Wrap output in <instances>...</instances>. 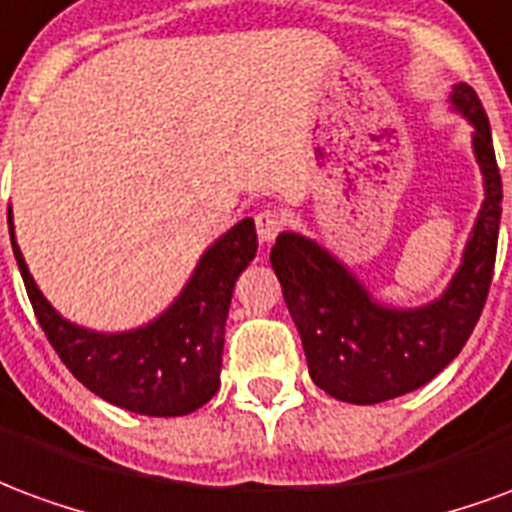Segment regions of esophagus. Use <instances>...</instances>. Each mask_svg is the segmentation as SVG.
Segmentation results:
<instances>
[{"label":"esophagus","mask_w":512,"mask_h":512,"mask_svg":"<svg viewBox=\"0 0 512 512\" xmlns=\"http://www.w3.org/2000/svg\"><path fill=\"white\" fill-rule=\"evenodd\" d=\"M255 227L257 235H260V241H263V244H271V241L285 230V219H282V213L279 211H260L255 216Z\"/></svg>","instance_id":"esophagus-1"}]
</instances>
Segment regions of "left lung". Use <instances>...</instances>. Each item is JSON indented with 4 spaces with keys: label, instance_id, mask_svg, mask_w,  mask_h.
I'll use <instances>...</instances> for the list:
<instances>
[{
    "label": "left lung",
    "instance_id": "1",
    "mask_svg": "<svg viewBox=\"0 0 512 512\" xmlns=\"http://www.w3.org/2000/svg\"><path fill=\"white\" fill-rule=\"evenodd\" d=\"M452 106L474 126L485 200L461 268L441 299L417 310H392L370 299L340 260L304 235L282 233L271 249L312 381L337 400L370 406L425 386L461 354L483 315L496 263L502 178L477 93L455 84Z\"/></svg>",
    "mask_w": 512,
    "mask_h": 512
}]
</instances>
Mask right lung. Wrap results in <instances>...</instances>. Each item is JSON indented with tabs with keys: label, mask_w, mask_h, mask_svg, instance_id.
Masks as SVG:
<instances>
[{
	"label": "right lung",
	"mask_w": 512,
	"mask_h": 512,
	"mask_svg": "<svg viewBox=\"0 0 512 512\" xmlns=\"http://www.w3.org/2000/svg\"><path fill=\"white\" fill-rule=\"evenodd\" d=\"M7 222L13 219L7 216ZM24 288L62 365L90 392L147 417H183L205 406L222 373L224 321L235 279L257 252L255 222L244 219L202 255L175 304L136 332L98 334L73 326L43 299L10 227Z\"/></svg>",
	"instance_id": "right-lung-1"
}]
</instances>
